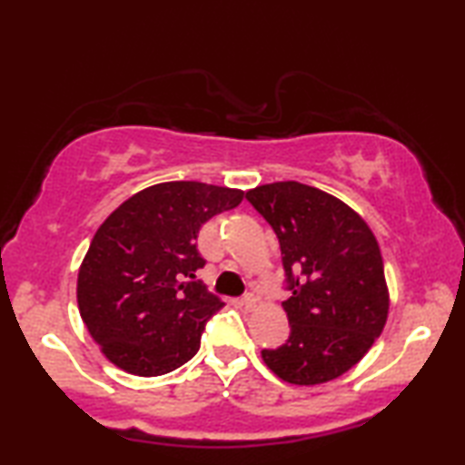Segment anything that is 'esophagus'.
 <instances>
[{
  "label": "esophagus",
  "instance_id": "esophagus-1",
  "mask_svg": "<svg viewBox=\"0 0 465 465\" xmlns=\"http://www.w3.org/2000/svg\"><path fill=\"white\" fill-rule=\"evenodd\" d=\"M242 305H243V308H246L248 312L254 310V308H256V297L252 295V293H246V295L242 297Z\"/></svg>",
  "mask_w": 465,
  "mask_h": 465
}]
</instances>
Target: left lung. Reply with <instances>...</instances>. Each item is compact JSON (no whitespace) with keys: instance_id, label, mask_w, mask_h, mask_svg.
<instances>
[{"instance_id":"8db88e82","label":"left lung","mask_w":465,"mask_h":465,"mask_svg":"<svg viewBox=\"0 0 465 465\" xmlns=\"http://www.w3.org/2000/svg\"><path fill=\"white\" fill-rule=\"evenodd\" d=\"M279 238L291 297L282 302L291 334L264 349L282 381L336 380L371 349L388 320L380 243L349 204L320 188L287 180L246 193Z\"/></svg>"}]
</instances>
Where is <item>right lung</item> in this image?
I'll return each instance as SVG.
<instances>
[{
    "mask_svg": "<svg viewBox=\"0 0 465 465\" xmlns=\"http://www.w3.org/2000/svg\"><path fill=\"white\" fill-rule=\"evenodd\" d=\"M238 188L178 180L133 194L106 217L77 274V305L110 363L139 377L191 361L223 302L194 272L201 225L238 207Z\"/></svg>",
    "mask_w": 465,
    "mask_h": 465,
    "instance_id": "1",
    "label": "right lung"
}]
</instances>
